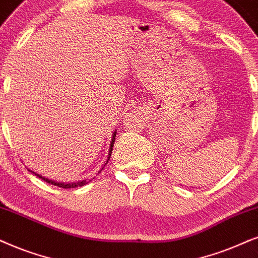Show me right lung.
Here are the masks:
<instances>
[{
    "mask_svg": "<svg viewBox=\"0 0 258 258\" xmlns=\"http://www.w3.org/2000/svg\"><path fill=\"white\" fill-rule=\"evenodd\" d=\"M115 136H116V132H114L113 133V138H112V143H110V149H109V153H108V159L110 158V155H112V150H113V146H114V140H115ZM108 162V161H107ZM34 175H37L38 177H40V178H42V180H44L45 182H47V183H51V184H53V185H57V187H60V188H76V187H82V185H84V184H87L88 183V181H86V180H83V181H81V182H77V183H58V182H54V181H51V180H48V178H45V177H42V176H40V175H38V174H34Z\"/></svg>",
    "mask_w": 258,
    "mask_h": 258,
    "instance_id": "add662e5",
    "label": "right lung"
}]
</instances>
